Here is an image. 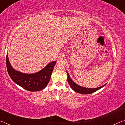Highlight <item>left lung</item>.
I'll use <instances>...</instances> for the list:
<instances>
[{
    "instance_id": "obj_1",
    "label": "left lung",
    "mask_w": 125,
    "mask_h": 125,
    "mask_svg": "<svg viewBox=\"0 0 125 125\" xmlns=\"http://www.w3.org/2000/svg\"><path fill=\"white\" fill-rule=\"evenodd\" d=\"M67 75H68V83L69 85H70L72 89L75 91V92L80 93V94H91V93H93L95 92H96L99 89H100L101 88H103V86H104L106 84L104 85L101 86H100V87L98 88H84V87H82V86L78 85V84L74 83L72 80L71 79V78L69 77V75L68 73L67 72Z\"/></svg>"
}]
</instances>
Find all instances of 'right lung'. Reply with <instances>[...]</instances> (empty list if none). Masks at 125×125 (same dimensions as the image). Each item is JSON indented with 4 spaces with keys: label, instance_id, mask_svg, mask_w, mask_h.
Listing matches in <instances>:
<instances>
[{
    "label": "right lung",
    "instance_id": "1",
    "mask_svg": "<svg viewBox=\"0 0 125 125\" xmlns=\"http://www.w3.org/2000/svg\"><path fill=\"white\" fill-rule=\"evenodd\" d=\"M6 62L8 74L15 83L28 91L37 92L47 85L56 61L50 63L42 70L33 74H26L15 70L10 64L8 54Z\"/></svg>",
    "mask_w": 125,
    "mask_h": 125
}]
</instances>
